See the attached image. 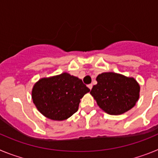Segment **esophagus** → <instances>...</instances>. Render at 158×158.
<instances>
[{
    "mask_svg": "<svg viewBox=\"0 0 158 158\" xmlns=\"http://www.w3.org/2000/svg\"><path fill=\"white\" fill-rule=\"evenodd\" d=\"M88 88H89V89L91 90L92 88H93V85H92V84H89V85H88Z\"/></svg>",
    "mask_w": 158,
    "mask_h": 158,
    "instance_id": "esophagus-1",
    "label": "esophagus"
}]
</instances>
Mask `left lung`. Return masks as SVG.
Wrapping results in <instances>:
<instances>
[{"label":"left lung","instance_id":"obj_1","mask_svg":"<svg viewBox=\"0 0 158 158\" xmlns=\"http://www.w3.org/2000/svg\"><path fill=\"white\" fill-rule=\"evenodd\" d=\"M96 81L90 94L100 108L109 115L123 114L139 100L140 85L134 77L107 72L96 77Z\"/></svg>","mask_w":158,"mask_h":158}]
</instances>
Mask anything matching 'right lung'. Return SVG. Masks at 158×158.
<instances>
[{"instance_id": "right-lung-1", "label": "right lung", "mask_w": 158, "mask_h": 158, "mask_svg": "<svg viewBox=\"0 0 158 158\" xmlns=\"http://www.w3.org/2000/svg\"><path fill=\"white\" fill-rule=\"evenodd\" d=\"M89 91L81 79L62 73L40 79L32 88L31 98L42 115L62 121L77 111L81 99Z\"/></svg>"}]
</instances>
